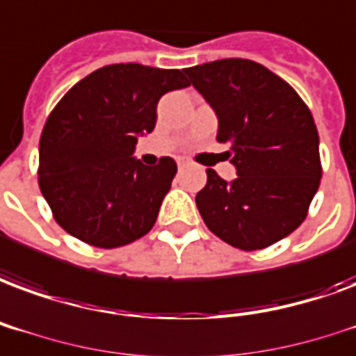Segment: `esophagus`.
Instances as JSON below:
<instances>
[{
	"mask_svg": "<svg viewBox=\"0 0 356 356\" xmlns=\"http://www.w3.org/2000/svg\"><path fill=\"white\" fill-rule=\"evenodd\" d=\"M188 165H189L188 159H178V168H180V170H181V168L188 167Z\"/></svg>",
	"mask_w": 356,
	"mask_h": 356,
	"instance_id": "obj_1",
	"label": "esophagus"
}]
</instances>
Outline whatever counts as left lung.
I'll return each instance as SVG.
<instances>
[{"label":"left lung","mask_w":356,"mask_h":356,"mask_svg":"<svg viewBox=\"0 0 356 356\" xmlns=\"http://www.w3.org/2000/svg\"><path fill=\"white\" fill-rule=\"evenodd\" d=\"M186 74L219 118L218 143L238 176L207 168L195 202L210 231L232 248L264 250L300 227L323 176L319 133L302 97L257 61L229 58Z\"/></svg>","instance_id":"left-lung-1"}]
</instances>
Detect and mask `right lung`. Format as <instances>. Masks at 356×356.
I'll use <instances>...</instances> for the list:
<instances>
[{"mask_svg":"<svg viewBox=\"0 0 356 356\" xmlns=\"http://www.w3.org/2000/svg\"><path fill=\"white\" fill-rule=\"evenodd\" d=\"M180 69L101 67L48 114L39 140V188L56 223L84 244L112 250L154 227L176 175L172 157L146 167L131 157L156 127L157 103L188 88Z\"/></svg>","mask_w":356,"mask_h":356,"instance_id":"add662e5","label":"right lung"}]
</instances>
